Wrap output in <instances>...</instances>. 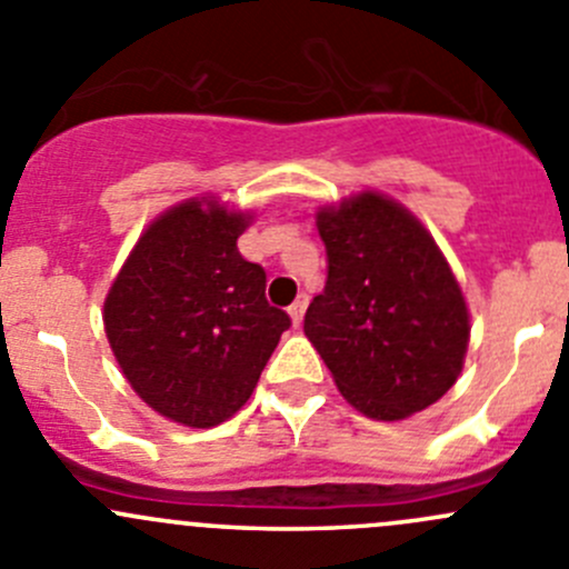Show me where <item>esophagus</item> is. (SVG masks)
I'll list each match as a JSON object with an SVG mask.
<instances>
[{"mask_svg":"<svg viewBox=\"0 0 569 569\" xmlns=\"http://www.w3.org/2000/svg\"><path fill=\"white\" fill-rule=\"evenodd\" d=\"M306 308H308V297L306 295H300L295 302H291L289 317H291V321H295V325H300L302 317H306Z\"/></svg>","mask_w":569,"mask_h":569,"instance_id":"obj_1","label":"esophagus"}]
</instances>
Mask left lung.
<instances>
[{
    "mask_svg": "<svg viewBox=\"0 0 569 569\" xmlns=\"http://www.w3.org/2000/svg\"><path fill=\"white\" fill-rule=\"evenodd\" d=\"M327 283L306 336L363 416L399 421L435 405L462 371L468 308L427 228L396 200L360 192L317 214Z\"/></svg>",
    "mask_w": 569,
    "mask_h": 569,
    "instance_id": "8db88e82",
    "label": "left lung"
}]
</instances>
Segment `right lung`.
Here are the masks:
<instances>
[{
  "instance_id": "1",
  "label": "right lung",
  "mask_w": 569,
  "mask_h": 569,
  "mask_svg": "<svg viewBox=\"0 0 569 569\" xmlns=\"http://www.w3.org/2000/svg\"><path fill=\"white\" fill-rule=\"evenodd\" d=\"M250 217L187 200L148 226L104 300L120 371L159 416L209 429L250 399L289 313L269 306L267 272L237 239Z\"/></svg>"
}]
</instances>
